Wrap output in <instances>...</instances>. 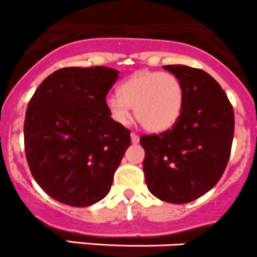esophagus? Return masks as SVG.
Listing matches in <instances>:
<instances>
[{"label":"esophagus","mask_w":257,"mask_h":257,"mask_svg":"<svg viewBox=\"0 0 257 257\" xmlns=\"http://www.w3.org/2000/svg\"><path fill=\"white\" fill-rule=\"evenodd\" d=\"M131 138H132V143H133V144L139 143L138 134H136V133H134V132H132V133H131Z\"/></svg>","instance_id":"esophagus-1"}]
</instances>
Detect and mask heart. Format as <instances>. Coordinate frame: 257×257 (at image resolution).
<instances>
[{"label":"heart","mask_w":257,"mask_h":257,"mask_svg":"<svg viewBox=\"0 0 257 257\" xmlns=\"http://www.w3.org/2000/svg\"><path fill=\"white\" fill-rule=\"evenodd\" d=\"M105 105L113 120L121 125L137 120L146 131L159 133L171 129L181 116L184 88L177 76L162 71H137L121 84L119 94L106 96Z\"/></svg>","instance_id":"1"}]
</instances>
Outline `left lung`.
<instances>
[{
	"label": "left lung",
	"mask_w": 257,
	"mask_h": 257,
	"mask_svg": "<svg viewBox=\"0 0 257 257\" xmlns=\"http://www.w3.org/2000/svg\"><path fill=\"white\" fill-rule=\"evenodd\" d=\"M163 68L183 84L184 105L171 129L142 136L143 169L152 195L182 205L205 195L222 177L235 115L226 93L210 74L184 65Z\"/></svg>",
	"instance_id": "obj_1"
}]
</instances>
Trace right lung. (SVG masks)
<instances>
[{"label":"right lung","instance_id":"obj_1","mask_svg":"<svg viewBox=\"0 0 257 257\" xmlns=\"http://www.w3.org/2000/svg\"><path fill=\"white\" fill-rule=\"evenodd\" d=\"M105 66L64 68L47 76L25 116V152L35 181L50 197L88 207L110 191L131 131L109 115L105 98L118 79Z\"/></svg>","mask_w":257,"mask_h":257}]
</instances>
